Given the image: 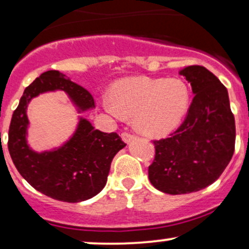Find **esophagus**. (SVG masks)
Segmentation results:
<instances>
[{
	"instance_id": "34e87169",
	"label": "esophagus",
	"mask_w": 249,
	"mask_h": 249,
	"mask_svg": "<svg viewBox=\"0 0 249 249\" xmlns=\"http://www.w3.org/2000/svg\"><path fill=\"white\" fill-rule=\"evenodd\" d=\"M122 138H123V141H124L125 142H130L131 141H133L134 138H136V136H134V134H132V133H128V132H123L122 133Z\"/></svg>"
}]
</instances>
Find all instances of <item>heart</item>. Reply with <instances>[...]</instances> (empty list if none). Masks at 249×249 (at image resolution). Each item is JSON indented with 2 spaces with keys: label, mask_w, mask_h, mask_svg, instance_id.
<instances>
[{
  "label": "heart",
  "mask_w": 249,
  "mask_h": 249,
  "mask_svg": "<svg viewBox=\"0 0 249 249\" xmlns=\"http://www.w3.org/2000/svg\"><path fill=\"white\" fill-rule=\"evenodd\" d=\"M105 110L133 117L137 130L151 137L166 136L184 121L190 107V90L179 78L133 77L117 82Z\"/></svg>",
  "instance_id": "heart-1"
}]
</instances>
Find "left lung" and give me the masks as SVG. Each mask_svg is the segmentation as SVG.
I'll use <instances>...</instances> for the list:
<instances>
[{
	"mask_svg": "<svg viewBox=\"0 0 249 249\" xmlns=\"http://www.w3.org/2000/svg\"><path fill=\"white\" fill-rule=\"evenodd\" d=\"M194 93L187 115L168 138L153 141L156 156L148 179L167 194H186L210 186L232 159L235 121L227 89L206 68L180 71Z\"/></svg>",
	"mask_w": 249,
	"mask_h": 249,
	"instance_id": "8db88e82",
	"label": "left lung"
}]
</instances>
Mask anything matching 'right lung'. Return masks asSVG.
Wrapping results in <instances>:
<instances>
[{"instance_id":"obj_1","label":"right lung","mask_w":249,"mask_h":249,"mask_svg":"<svg viewBox=\"0 0 249 249\" xmlns=\"http://www.w3.org/2000/svg\"><path fill=\"white\" fill-rule=\"evenodd\" d=\"M55 90L67 92L78 112L95 107L91 93L64 73L43 72L25 88L14 111L8 150L19 174L38 192L59 201H84L104 188L113 157L126 144L116 132H102L79 118L73 136L61 147L41 153L31 150L27 142L28 104L39 93Z\"/></svg>"}]
</instances>
